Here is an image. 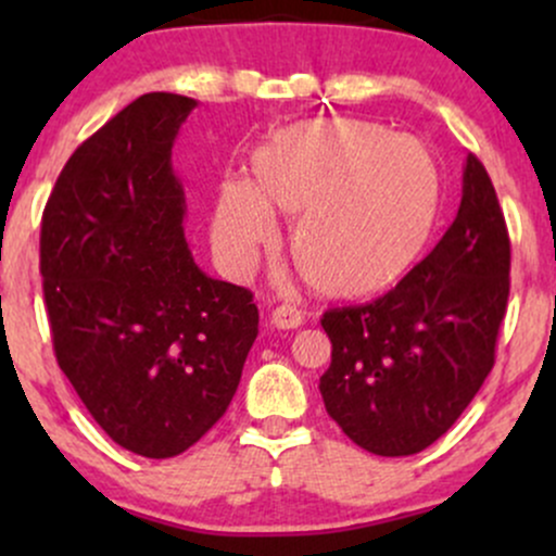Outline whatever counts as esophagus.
<instances>
[{"label":"esophagus","instance_id":"obj_1","mask_svg":"<svg viewBox=\"0 0 556 556\" xmlns=\"http://www.w3.org/2000/svg\"><path fill=\"white\" fill-rule=\"evenodd\" d=\"M271 324L277 329H298L300 324H303V316H300V311L290 308V305H279V308L271 311Z\"/></svg>","mask_w":556,"mask_h":556}]
</instances>
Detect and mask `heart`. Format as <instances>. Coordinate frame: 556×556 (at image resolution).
<instances>
[{
  "label": "heart",
  "instance_id": "heart-1",
  "mask_svg": "<svg viewBox=\"0 0 556 556\" xmlns=\"http://www.w3.org/2000/svg\"><path fill=\"white\" fill-rule=\"evenodd\" d=\"M442 201L437 162L418 140L358 119L287 127L251 159V182L225 177L212 240L229 271L248 274L292 216L287 248L324 298L392 285L429 240Z\"/></svg>",
  "mask_w": 556,
  "mask_h": 556
}]
</instances>
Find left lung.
Returning a JSON list of instances; mask_svg holds the SVG:
<instances>
[{
  "label": "left lung",
  "instance_id": "left-lung-1",
  "mask_svg": "<svg viewBox=\"0 0 556 556\" xmlns=\"http://www.w3.org/2000/svg\"><path fill=\"white\" fill-rule=\"evenodd\" d=\"M509 295V238L491 177L463 167L455 222L384 298L331 308L327 413L371 455H416L452 429L494 366Z\"/></svg>",
  "mask_w": 556,
  "mask_h": 556
}]
</instances>
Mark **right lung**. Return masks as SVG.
I'll return each mask as SVG.
<instances>
[{
	"label": "right lung",
	"mask_w": 556,
	"mask_h": 556,
	"mask_svg": "<svg viewBox=\"0 0 556 556\" xmlns=\"http://www.w3.org/2000/svg\"><path fill=\"white\" fill-rule=\"evenodd\" d=\"M195 99L143 93L78 146L41 219L56 363L96 424L164 460L225 416L258 334L245 287L198 269L172 146Z\"/></svg>",
	"instance_id": "obj_1"
}]
</instances>
